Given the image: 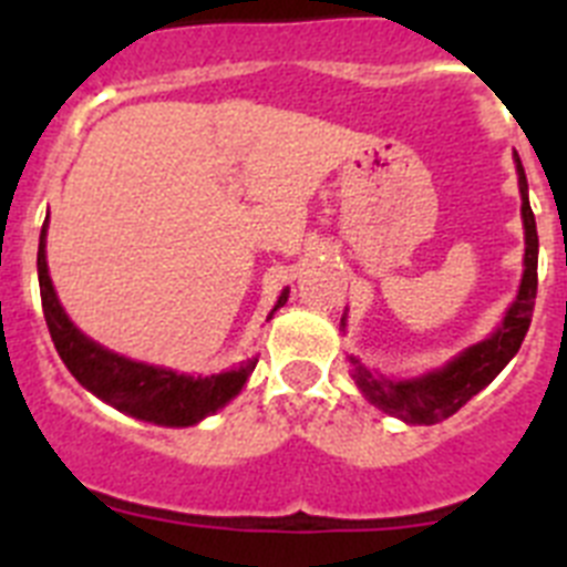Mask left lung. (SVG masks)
<instances>
[{"instance_id": "8db88e82", "label": "left lung", "mask_w": 567, "mask_h": 567, "mask_svg": "<svg viewBox=\"0 0 567 567\" xmlns=\"http://www.w3.org/2000/svg\"><path fill=\"white\" fill-rule=\"evenodd\" d=\"M519 195H523V227H525V272L519 284L517 300L505 312L503 327L491 338L468 346L463 354L445 363L437 372H429L414 380H389L383 374L369 372L360 360L349 358L354 363V383L360 392L372 400L385 414L405 420V423L434 425L440 420L452 417L457 409H463L477 392H483L491 380L503 372L508 360L519 352L525 332L530 327L534 315V300H537V221L528 204V182H525L523 162L517 155Z\"/></svg>"}]
</instances>
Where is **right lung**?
Segmentation results:
<instances>
[{
  "mask_svg": "<svg viewBox=\"0 0 567 567\" xmlns=\"http://www.w3.org/2000/svg\"><path fill=\"white\" fill-rule=\"evenodd\" d=\"M44 238H48V218H44L42 235H39L37 255L44 320H48L50 338H53L59 358L64 360L70 374L84 389H90L104 403L115 405L118 412L155 425H195L207 414L218 412L221 405H227L244 389L255 363H258L255 358L247 360L240 369H233V372L189 378V374H178L173 369H162V365L135 363V360L110 352L104 346L84 338L70 323L62 303H59L56 289H53V280H50L48 272V260H44ZM287 298L289 289H284L269 318L287 303Z\"/></svg>",
  "mask_w": 567,
  "mask_h": 567,
  "instance_id": "add662e5",
  "label": "right lung"
}]
</instances>
